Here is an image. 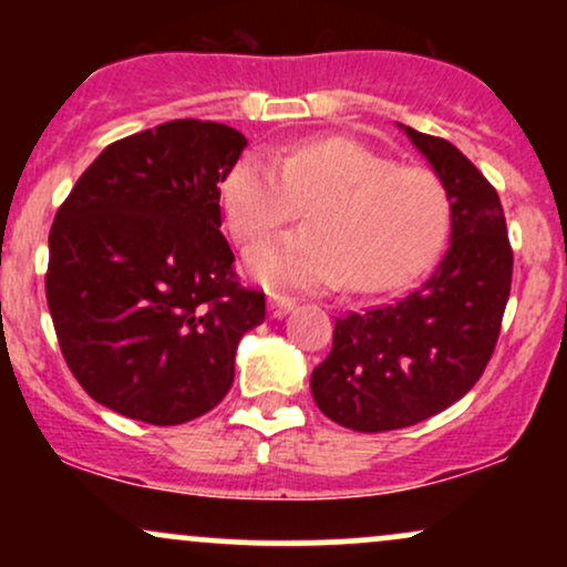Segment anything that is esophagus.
Here are the masks:
<instances>
[{"label": "esophagus", "instance_id": "obj_1", "mask_svg": "<svg viewBox=\"0 0 567 567\" xmlns=\"http://www.w3.org/2000/svg\"><path fill=\"white\" fill-rule=\"evenodd\" d=\"M296 309V301L292 298H285V296H271L269 298V315L275 317V320H279V317L290 315V311Z\"/></svg>", "mask_w": 567, "mask_h": 567}]
</instances>
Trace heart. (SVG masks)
<instances>
[{
	"label": "heart",
	"instance_id": "heart-1",
	"mask_svg": "<svg viewBox=\"0 0 567 567\" xmlns=\"http://www.w3.org/2000/svg\"><path fill=\"white\" fill-rule=\"evenodd\" d=\"M226 224L252 243L306 207V229L277 234L247 256L271 290H317L347 279L389 290L424 271L451 229V199L432 173L396 167L365 143L324 135L282 157L247 152L220 184Z\"/></svg>",
	"mask_w": 567,
	"mask_h": 567
}]
</instances>
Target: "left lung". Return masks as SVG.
<instances>
[{
    "instance_id": "obj_1",
    "label": "left lung",
    "mask_w": 567,
    "mask_h": 567,
    "mask_svg": "<svg viewBox=\"0 0 567 567\" xmlns=\"http://www.w3.org/2000/svg\"><path fill=\"white\" fill-rule=\"evenodd\" d=\"M451 199V245L421 288L336 320L311 373L317 408L354 432L413 426L458 402L496 349L512 247L496 188L453 143L400 125Z\"/></svg>"
}]
</instances>
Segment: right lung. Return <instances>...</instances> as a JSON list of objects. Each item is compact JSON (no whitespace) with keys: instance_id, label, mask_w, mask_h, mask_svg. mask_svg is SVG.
<instances>
[{"instance_id":"right-lung-1","label":"right lung","mask_w":567,"mask_h":567,"mask_svg":"<svg viewBox=\"0 0 567 567\" xmlns=\"http://www.w3.org/2000/svg\"><path fill=\"white\" fill-rule=\"evenodd\" d=\"M247 138L175 120L97 154L50 229L44 277L66 365L95 402L154 426L224 400L234 354L264 322L220 234V188Z\"/></svg>"}]
</instances>
